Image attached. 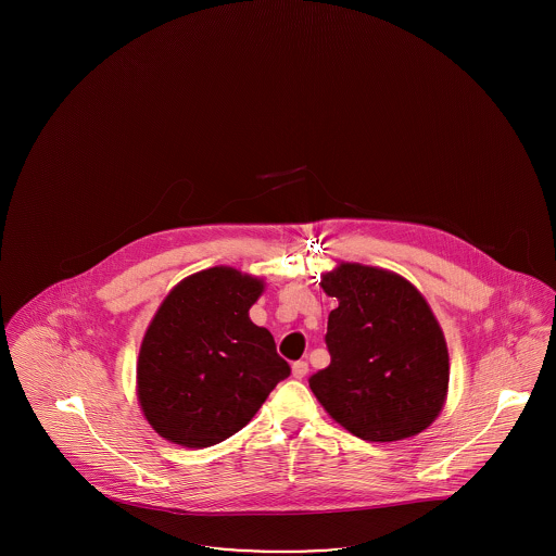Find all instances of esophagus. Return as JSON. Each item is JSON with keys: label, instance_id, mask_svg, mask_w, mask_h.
Masks as SVG:
<instances>
[{"label": "esophagus", "instance_id": "34e87169", "mask_svg": "<svg viewBox=\"0 0 556 556\" xmlns=\"http://www.w3.org/2000/svg\"><path fill=\"white\" fill-rule=\"evenodd\" d=\"M291 372H293V377H295V379L306 377V372H308V363H306V361H295V363L291 365Z\"/></svg>", "mask_w": 556, "mask_h": 556}]
</instances>
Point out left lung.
<instances>
[{"label": "left lung", "instance_id": "left-lung-1", "mask_svg": "<svg viewBox=\"0 0 556 556\" xmlns=\"http://www.w3.org/2000/svg\"><path fill=\"white\" fill-rule=\"evenodd\" d=\"M338 308L327 323L331 363L308 383L323 408L367 442L421 433L448 390V348L424 295L396 273L344 263L320 279Z\"/></svg>", "mask_w": 556, "mask_h": 556}]
</instances>
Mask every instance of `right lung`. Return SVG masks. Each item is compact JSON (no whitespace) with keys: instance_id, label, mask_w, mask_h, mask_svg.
Returning a JSON list of instances; mask_svg holds the SVG:
<instances>
[{"instance_id":"1","label":"right lung","mask_w":556,"mask_h":556,"mask_svg":"<svg viewBox=\"0 0 556 556\" xmlns=\"http://www.w3.org/2000/svg\"><path fill=\"white\" fill-rule=\"evenodd\" d=\"M263 290L256 277L212 266L160 304L139 350L137 396L168 442L208 448L231 438L290 377L273 336L248 317Z\"/></svg>"}]
</instances>
